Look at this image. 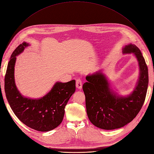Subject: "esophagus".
<instances>
[{"label":"esophagus","mask_w":154,"mask_h":154,"mask_svg":"<svg viewBox=\"0 0 154 154\" xmlns=\"http://www.w3.org/2000/svg\"><path fill=\"white\" fill-rule=\"evenodd\" d=\"M76 87L78 88V89H81L82 87V82L80 79H77L76 80Z\"/></svg>","instance_id":"obj_1"}]
</instances>
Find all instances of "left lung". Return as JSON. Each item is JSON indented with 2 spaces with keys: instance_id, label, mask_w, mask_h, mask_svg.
Instances as JSON below:
<instances>
[{
  "instance_id": "obj_1",
  "label": "left lung",
  "mask_w": 154,
  "mask_h": 154,
  "mask_svg": "<svg viewBox=\"0 0 154 154\" xmlns=\"http://www.w3.org/2000/svg\"><path fill=\"white\" fill-rule=\"evenodd\" d=\"M122 53H133L138 62V80L130 94L122 96L116 92L101 70L87 75V82L83 85L88 117L96 127L103 130L120 128L131 122L140 111L146 98L148 69L140 50L130 44L122 48Z\"/></svg>"
}]
</instances>
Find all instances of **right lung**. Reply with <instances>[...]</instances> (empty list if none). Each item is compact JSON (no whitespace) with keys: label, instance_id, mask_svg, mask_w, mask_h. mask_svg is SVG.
<instances>
[{"label":"right lung","instance_id":"right-lung-1","mask_svg":"<svg viewBox=\"0 0 154 154\" xmlns=\"http://www.w3.org/2000/svg\"><path fill=\"white\" fill-rule=\"evenodd\" d=\"M30 45L24 42L13 51L5 76V91L14 114L27 127L38 131H51L60 125L64 108L75 91V80L56 82L44 96L32 99L24 96L18 90L15 81L17 57Z\"/></svg>","mask_w":154,"mask_h":154}]
</instances>
